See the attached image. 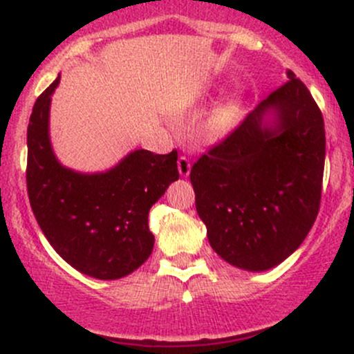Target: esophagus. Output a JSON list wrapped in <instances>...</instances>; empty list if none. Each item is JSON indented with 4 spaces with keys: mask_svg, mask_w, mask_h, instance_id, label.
<instances>
[{
    "mask_svg": "<svg viewBox=\"0 0 354 354\" xmlns=\"http://www.w3.org/2000/svg\"><path fill=\"white\" fill-rule=\"evenodd\" d=\"M190 169H192L190 159H188L187 156L178 157V171H180L181 176H188V174H190Z\"/></svg>",
    "mask_w": 354,
    "mask_h": 354,
    "instance_id": "esophagus-1",
    "label": "esophagus"
}]
</instances>
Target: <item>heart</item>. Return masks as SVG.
<instances>
[{"instance_id":"b5f03b06","label":"heart","mask_w":354,"mask_h":354,"mask_svg":"<svg viewBox=\"0 0 354 354\" xmlns=\"http://www.w3.org/2000/svg\"><path fill=\"white\" fill-rule=\"evenodd\" d=\"M238 113H240V102H238V99H230L224 104H221L216 109V113H214L212 120L209 123L210 131L216 137L226 135L233 128V124L236 123Z\"/></svg>"}]
</instances>
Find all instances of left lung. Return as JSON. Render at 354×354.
<instances>
[{
	"label": "left lung",
	"mask_w": 354,
	"mask_h": 354,
	"mask_svg": "<svg viewBox=\"0 0 354 354\" xmlns=\"http://www.w3.org/2000/svg\"><path fill=\"white\" fill-rule=\"evenodd\" d=\"M288 78L190 171L210 246L253 272L276 267L303 243L322 198V113L291 70ZM269 110L272 125L263 121Z\"/></svg>",
	"instance_id": "1"
}]
</instances>
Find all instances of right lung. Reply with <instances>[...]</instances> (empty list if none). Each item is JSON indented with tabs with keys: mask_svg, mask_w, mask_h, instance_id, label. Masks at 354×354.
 I'll list each match as a JSON object with an SVG mask.
<instances>
[{
	"mask_svg": "<svg viewBox=\"0 0 354 354\" xmlns=\"http://www.w3.org/2000/svg\"><path fill=\"white\" fill-rule=\"evenodd\" d=\"M42 92L27 128V192L32 212L53 248L71 267L95 279H120L151 257L149 210L178 180V152L135 151L101 174L66 169L48 135L51 94Z\"/></svg>",
	"mask_w": 354,
	"mask_h": 354,
	"instance_id": "right-lung-1",
	"label": "right lung"
}]
</instances>
